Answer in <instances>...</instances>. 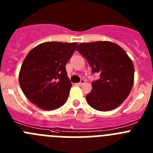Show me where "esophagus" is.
<instances>
[{"label": "esophagus", "instance_id": "1", "mask_svg": "<svg viewBox=\"0 0 153 153\" xmlns=\"http://www.w3.org/2000/svg\"><path fill=\"white\" fill-rule=\"evenodd\" d=\"M84 83H85V80H84V79H81L80 82H79V83H78V85H79V86H82V85L84 84Z\"/></svg>", "mask_w": 153, "mask_h": 153}]
</instances>
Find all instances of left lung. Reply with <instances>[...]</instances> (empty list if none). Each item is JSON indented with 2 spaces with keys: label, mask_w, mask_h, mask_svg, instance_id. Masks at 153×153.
<instances>
[{
  "label": "left lung",
  "mask_w": 153,
  "mask_h": 153,
  "mask_svg": "<svg viewBox=\"0 0 153 153\" xmlns=\"http://www.w3.org/2000/svg\"><path fill=\"white\" fill-rule=\"evenodd\" d=\"M76 51L86 58L93 74H100L92 83L86 97L88 104L99 111H109L123 103L132 90L134 66L122 47L109 41L82 43Z\"/></svg>",
  "instance_id": "8db88e82"
}]
</instances>
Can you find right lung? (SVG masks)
<instances>
[{
  "mask_svg": "<svg viewBox=\"0 0 153 153\" xmlns=\"http://www.w3.org/2000/svg\"><path fill=\"white\" fill-rule=\"evenodd\" d=\"M76 45L77 43L46 42L28 53L20 70L19 83L32 103L51 110L66 102L72 83L65 66Z\"/></svg>",
  "mask_w": 153,
  "mask_h": 153,
  "instance_id": "right-lung-1",
  "label": "right lung"
}]
</instances>
